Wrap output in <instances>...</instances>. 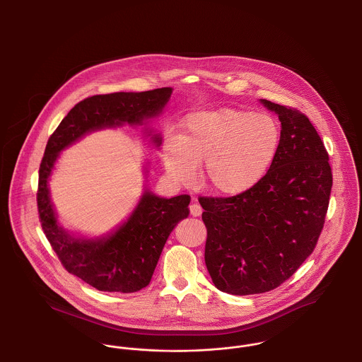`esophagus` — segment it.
I'll return each instance as SVG.
<instances>
[{
	"label": "esophagus",
	"mask_w": 362,
	"mask_h": 362,
	"mask_svg": "<svg viewBox=\"0 0 362 362\" xmlns=\"http://www.w3.org/2000/svg\"><path fill=\"white\" fill-rule=\"evenodd\" d=\"M189 214L194 217H199L202 214V207L199 206L195 201L191 202V205H189Z\"/></svg>",
	"instance_id": "34e87169"
}]
</instances>
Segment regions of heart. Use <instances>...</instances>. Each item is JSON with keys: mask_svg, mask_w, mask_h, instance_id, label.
I'll list each match as a JSON object with an SVG mask.
<instances>
[{"mask_svg": "<svg viewBox=\"0 0 362 362\" xmlns=\"http://www.w3.org/2000/svg\"><path fill=\"white\" fill-rule=\"evenodd\" d=\"M281 145V127L267 114L230 108L192 114L179 138L164 144L165 170L189 183L204 163L202 180L218 195L252 189L272 167Z\"/></svg>", "mask_w": 362, "mask_h": 362, "instance_id": "heart-1", "label": "heart"}]
</instances>
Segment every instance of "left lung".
<instances>
[{"label": "left lung", "mask_w": 362, "mask_h": 362, "mask_svg": "<svg viewBox=\"0 0 362 362\" xmlns=\"http://www.w3.org/2000/svg\"><path fill=\"white\" fill-rule=\"evenodd\" d=\"M281 121V145L252 189L199 197L205 263L214 286L236 296L269 292L313 252L325 226L332 173L325 144L297 108L260 100Z\"/></svg>", "instance_id": "1"}]
</instances>
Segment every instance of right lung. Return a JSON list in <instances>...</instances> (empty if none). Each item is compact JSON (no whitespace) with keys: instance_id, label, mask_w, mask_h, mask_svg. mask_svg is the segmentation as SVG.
I'll use <instances>...</instances> for the list:
<instances>
[{"instance_id":"add662e5","label":"right lung","mask_w":362,"mask_h":362,"mask_svg":"<svg viewBox=\"0 0 362 362\" xmlns=\"http://www.w3.org/2000/svg\"><path fill=\"white\" fill-rule=\"evenodd\" d=\"M171 88L145 92L95 95L76 104L52 133L39 167L37 213L42 229L66 272L102 292L134 293L148 286L163 247L175 225L189 216V195L170 199L146 191L127 223L107 239H74L59 225L52 210L47 180L59 152L88 132L139 124L155 117L171 98ZM157 146L161 138L155 136Z\"/></svg>"}]
</instances>
